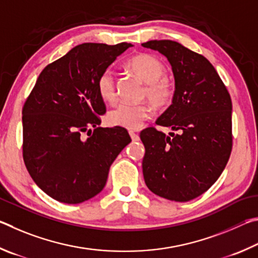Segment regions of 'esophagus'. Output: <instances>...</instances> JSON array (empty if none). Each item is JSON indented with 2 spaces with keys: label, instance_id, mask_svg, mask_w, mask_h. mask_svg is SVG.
Wrapping results in <instances>:
<instances>
[{
  "label": "esophagus",
  "instance_id": "esophagus-1",
  "mask_svg": "<svg viewBox=\"0 0 258 258\" xmlns=\"http://www.w3.org/2000/svg\"><path fill=\"white\" fill-rule=\"evenodd\" d=\"M129 135H130V137H132V139H133L134 142H138V141H139V136H138V135H137L136 133L129 132Z\"/></svg>",
  "mask_w": 258,
  "mask_h": 258
}]
</instances>
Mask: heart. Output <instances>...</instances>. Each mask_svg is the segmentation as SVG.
Instances as JSON below:
<instances>
[{
	"label": "heart",
	"instance_id": "b5f03b06",
	"mask_svg": "<svg viewBox=\"0 0 258 258\" xmlns=\"http://www.w3.org/2000/svg\"><path fill=\"white\" fill-rule=\"evenodd\" d=\"M129 72L145 84L143 98H146L155 108H164L172 102L174 88L171 81L163 77L165 67L156 57L148 54H138L126 61ZM97 92L105 102H114L116 97L115 78L112 71H103L97 80ZM151 115V107L146 104H120L107 113L111 125L125 129H138Z\"/></svg>",
	"mask_w": 258,
	"mask_h": 258
}]
</instances>
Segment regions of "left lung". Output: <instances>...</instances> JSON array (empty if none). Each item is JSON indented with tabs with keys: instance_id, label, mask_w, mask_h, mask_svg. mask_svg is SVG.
I'll use <instances>...</instances> for the list:
<instances>
[{
	"instance_id": "1",
	"label": "left lung",
	"mask_w": 258,
	"mask_h": 258,
	"mask_svg": "<svg viewBox=\"0 0 258 258\" xmlns=\"http://www.w3.org/2000/svg\"><path fill=\"white\" fill-rule=\"evenodd\" d=\"M143 47L157 51L172 68V104L156 123L170 126V136L147 128L143 174L155 195L188 202L204 194L223 172L232 148V103L211 62L169 39L150 40Z\"/></svg>"
}]
</instances>
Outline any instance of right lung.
Segmentation results:
<instances>
[{
  "instance_id": "add662e5",
  "label": "right lung",
  "mask_w": 258,
  "mask_h": 258,
  "mask_svg": "<svg viewBox=\"0 0 258 258\" xmlns=\"http://www.w3.org/2000/svg\"><path fill=\"white\" fill-rule=\"evenodd\" d=\"M132 46L77 45L45 67L27 98L24 161L35 183L53 200L79 204L96 196L113 161L132 142L124 128L98 126L105 105L97 92L98 77Z\"/></svg>"
}]
</instances>
